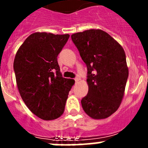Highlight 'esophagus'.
Instances as JSON below:
<instances>
[{"instance_id":"esophagus-1","label":"esophagus","mask_w":148,"mask_h":148,"mask_svg":"<svg viewBox=\"0 0 148 148\" xmlns=\"http://www.w3.org/2000/svg\"><path fill=\"white\" fill-rule=\"evenodd\" d=\"M74 81H75V83H77L79 82V78L77 77V78H75L74 79Z\"/></svg>"}]
</instances>
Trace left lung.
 Masks as SVG:
<instances>
[{
    "mask_svg": "<svg viewBox=\"0 0 148 148\" xmlns=\"http://www.w3.org/2000/svg\"><path fill=\"white\" fill-rule=\"evenodd\" d=\"M71 37L87 67L84 111L93 119L107 118L117 111L124 96L129 74L125 51L102 30H86Z\"/></svg>",
    "mask_w": 148,
    "mask_h": 148,
    "instance_id": "8db88e82",
    "label": "left lung"
}]
</instances>
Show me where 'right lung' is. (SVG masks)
Segmentation results:
<instances>
[{"instance_id": "obj_1", "label": "right lung", "mask_w": 148, "mask_h": 148, "mask_svg": "<svg viewBox=\"0 0 148 148\" xmlns=\"http://www.w3.org/2000/svg\"><path fill=\"white\" fill-rule=\"evenodd\" d=\"M69 34L34 33L20 46L13 69L21 97L35 115L44 120L60 117L74 80L62 77L57 56Z\"/></svg>"}]
</instances>
